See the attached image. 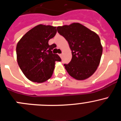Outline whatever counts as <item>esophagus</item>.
Returning <instances> with one entry per match:
<instances>
[{"label": "esophagus", "mask_w": 121, "mask_h": 121, "mask_svg": "<svg viewBox=\"0 0 121 121\" xmlns=\"http://www.w3.org/2000/svg\"><path fill=\"white\" fill-rule=\"evenodd\" d=\"M59 56H60V57H62V56H63V54H60Z\"/></svg>", "instance_id": "obj_1"}]
</instances>
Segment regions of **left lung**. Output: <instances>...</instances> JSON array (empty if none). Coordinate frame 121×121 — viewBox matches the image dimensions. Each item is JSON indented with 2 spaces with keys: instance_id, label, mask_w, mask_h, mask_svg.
Instances as JSON below:
<instances>
[{
  "instance_id": "8db88e82",
  "label": "left lung",
  "mask_w": 121,
  "mask_h": 121,
  "mask_svg": "<svg viewBox=\"0 0 121 121\" xmlns=\"http://www.w3.org/2000/svg\"><path fill=\"white\" fill-rule=\"evenodd\" d=\"M58 33L68 41L72 53L69 64H64L68 73L82 80L92 76L100 63L102 46L98 34L79 23L57 28Z\"/></svg>"
}]
</instances>
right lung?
I'll return each mask as SVG.
<instances>
[{
	"instance_id": "obj_1",
	"label": "right lung",
	"mask_w": 121,
	"mask_h": 121,
	"mask_svg": "<svg viewBox=\"0 0 121 121\" xmlns=\"http://www.w3.org/2000/svg\"><path fill=\"white\" fill-rule=\"evenodd\" d=\"M56 33V27L38 25L26 32L17 43V63L29 80L37 83L47 81L52 75L55 62L61 61L58 54L52 53L56 44H48V41Z\"/></svg>"
}]
</instances>
